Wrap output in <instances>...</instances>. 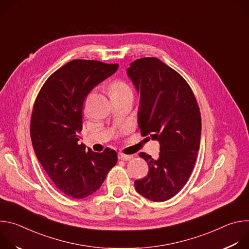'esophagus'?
I'll use <instances>...</instances> for the list:
<instances>
[{
	"label": "esophagus",
	"instance_id": "obj_1",
	"mask_svg": "<svg viewBox=\"0 0 249 249\" xmlns=\"http://www.w3.org/2000/svg\"><path fill=\"white\" fill-rule=\"evenodd\" d=\"M118 159L121 160H129L132 159V157L124 155V154H121V153H118Z\"/></svg>",
	"mask_w": 249,
	"mask_h": 249
}]
</instances>
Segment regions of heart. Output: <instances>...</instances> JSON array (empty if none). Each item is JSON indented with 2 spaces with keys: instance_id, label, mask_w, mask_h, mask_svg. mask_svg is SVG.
Returning <instances> with one entry per match:
<instances>
[{
  "instance_id": "heart-1",
  "label": "heart",
  "mask_w": 249,
  "mask_h": 249,
  "mask_svg": "<svg viewBox=\"0 0 249 249\" xmlns=\"http://www.w3.org/2000/svg\"><path fill=\"white\" fill-rule=\"evenodd\" d=\"M110 90L112 93V97H123L131 95L133 96V90L128 84L123 81H115L110 86Z\"/></svg>"
}]
</instances>
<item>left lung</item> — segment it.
Masks as SVG:
<instances>
[{
    "instance_id": "left-lung-1",
    "label": "left lung",
    "mask_w": 249,
    "mask_h": 249,
    "mask_svg": "<svg viewBox=\"0 0 249 249\" xmlns=\"http://www.w3.org/2000/svg\"><path fill=\"white\" fill-rule=\"evenodd\" d=\"M127 75L140 93L141 133L160 147L157 160L139 155L149 173L135 181V188L151 201H166L182 189L194 167L201 139L199 106L186 81L158 58L132 62Z\"/></svg>"
}]
</instances>
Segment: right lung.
Returning a JSON list of instances; mask_svg holds the SVG:
<instances>
[{"mask_svg":"<svg viewBox=\"0 0 249 249\" xmlns=\"http://www.w3.org/2000/svg\"><path fill=\"white\" fill-rule=\"evenodd\" d=\"M117 69L118 64L71 61L47 79L33 106L30 137L34 153L57 188L75 199L99 189L117 162L113 150L94 153L78 144L88 93Z\"/></svg>","mask_w":249,"mask_h":249,"instance_id":"obj_1","label":"right lung"}]
</instances>
